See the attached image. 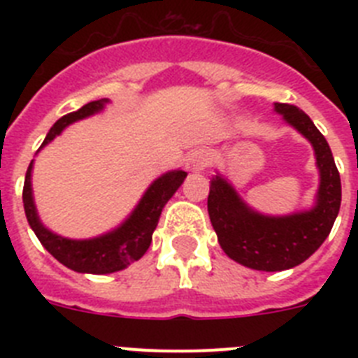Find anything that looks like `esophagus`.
Wrapping results in <instances>:
<instances>
[{
	"instance_id": "34e87169",
	"label": "esophagus",
	"mask_w": 358,
	"mask_h": 358,
	"mask_svg": "<svg viewBox=\"0 0 358 358\" xmlns=\"http://www.w3.org/2000/svg\"><path fill=\"white\" fill-rule=\"evenodd\" d=\"M211 156L210 152L204 150V148H199V150H194L186 157V169L189 172H202L210 164Z\"/></svg>"
}]
</instances>
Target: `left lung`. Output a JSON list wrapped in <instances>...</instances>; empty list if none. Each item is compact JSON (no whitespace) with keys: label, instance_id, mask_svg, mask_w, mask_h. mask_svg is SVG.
<instances>
[{"label":"left lung","instance_id":"1","mask_svg":"<svg viewBox=\"0 0 358 358\" xmlns=\"http://www.w3.org/2000/svg\"><path fill=\"white\" fill-rule=\"evenodd\" d=\"M285 123L310 141L319 170L314 206L289 215L252 210L222 173L211 177L208 213L218 243L231 260L243 267L276 273L303 264L330 235L341 208V176L324 136L301 109L274 103Z\"/></svg>","mask_w":358,"mask_h":358}]
</instances>
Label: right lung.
<instances>
[{"label": "right lung", "instance_id": "1", "mask_svg": "<svg viewBox=\"0 0 358 358\" xmlns=\"http://www.w3.org/2000/svg\"><path fill=\"white\" fill-rule=\"evenodd\" d=\"M107 103H109V98L94 100V102L85 103L75 113H69V115L57 120L44 138L41 148L46 147L53 138H57L71 123L102 113ZM31 169H34V159L27 170L23 186V204L28 224L34 229L39 242L43 243V248L55 260H59L75 273L82 274L118 273V271L127 268L132 262L140 260L141 256L147 252V249L150 248L152 233L157 227L164 204L172 199V195L179 189V186L188 176L181 169L164 172L163 176L150 182L140 202L136 204L131 215L118 227L107 231L103 235L93 236V238L75 240L57 235L41 222L36 201H34V189H31Z\"/></svg>", "mask_w": 358, "mask_h": 358}]
</instances>
